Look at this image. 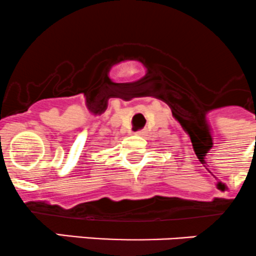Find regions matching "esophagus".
Here are the masks:
<instances>
[{"label":"esophagus","mask_w":256,"mask_h":256,"mask_svg":"<svg viewBox=\"0 0 256 256\" xmlns=\"http://www.w3.org/2000/svg\"><path fill=\"white\" fill-rule=\"evenodd\" d=\"M143 133H144L143 130H138V132H136L134 134H136V136H143Z\"/></svg>","instance_id":"1"}]
</instances>
